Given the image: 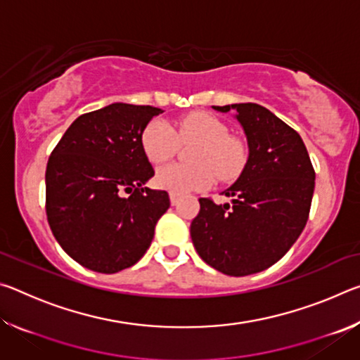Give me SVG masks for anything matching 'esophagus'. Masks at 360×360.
Returning <instances> with one entry per match:
<instances>
[{
	"label": "esophagus",
	"instance_id": "1",
	"mask_svg": "<svg viewBox=\"0 0 360 360\" xmlns=\"http://www.w3.org/2000/svg\"><path fill=\"white\" fill-rule=\"evenodd\" d=\"M169 202H172V205H173V206H174V205H178V202H179L178 195H176V193H169Z\"/></svg>",
	"mask_w": 360,
	"mask_h": 360
}]
</instances>
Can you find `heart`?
Listing matches in <instances>:
<instances>
[{"mask_svg":"<svg viewBox=\"0 0 360 360\" xmlns=\"http://www.w3.org/2000/svg\"><path fill=\"white\" fill-rule=\"evenodd\" d=\"M193 163H172L155 174L157 186L172 193L184 195L210 187L216 178L231 182L241 174L248 162V148L241 138L229 135V127L216 115L192 112L176 120H150L141 135L143 149L152 163H163L178 154L181 143H193Z\"/></svg>","mask_w":360,"mask_h":360,"instance_id":"b5f03b06","label":"heart"}]
</instances>
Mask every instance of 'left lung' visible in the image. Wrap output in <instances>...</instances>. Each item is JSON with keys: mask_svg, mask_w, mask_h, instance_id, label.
<instances>
[{"mask_svg": "<svg viewBox=\"0 0 360 360\" xmlns=\"http://www.w3.org/2000/svg\"><path fill=\"white\" fill-rule=\"evenodd\" d=\"M236 111L249 158L224 193L233 203L200 198L191 236L200 257L229 276L266 270L283 257L307 225L314 192V168L298 133L255 103L212 106Z\"/></svg>", "mask_w": 360, "mask_h": 360, "instance_id": "obj_1", "label": "left lung"}]
</instances>
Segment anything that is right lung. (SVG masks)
<instances>
[{"instance_id": "add662e5", "label": "right lung", "mask_w": 360, "mask_h": 360, "mask_svg": "<svg viewBox=\"0 0 360 360\" xmlns=\"http://www.w3.org/2000/svg\"><path fill=\"white\" fill-rule=\"evenodd\" d=\"M162 112L127 103L85 112L49 157V225L63 251L89 270L111 275L135 265L169 208L168 192L143 187L154 168L141 135Z\"/></svg>"}]
</instances>
